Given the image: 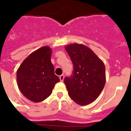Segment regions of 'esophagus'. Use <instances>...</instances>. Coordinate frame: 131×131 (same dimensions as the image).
<instances>
[{
    "label": "esophagus",
    "mask_w": 131,
    "mask_h": 131,
    "mask_svg": "<svg viewBox=\"0 0 131 131\" xmlns=\"http://www.w3.org/2000/svg\"><path fill=\"white\" fill-rule=\"evenodd\" d=\"M59 77H60V79L61 81H63V79H64V75H61Z\"/></svg>",
    "instance_id": "esophagus-1"
}]
</instances>
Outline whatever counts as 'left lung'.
<instances>
[{
	"label": "left lung",
	"mask_w": 131,
	"mask_h": 131,
	"mask_svg": "<svg viewBox=\"0 0 131 131\" xmlns=\"http://www.w3.org/2000/svg\"><path fill=\"white\" fill-rule=\"evenodd\" d=\"M73 64V75L66 77L68 95L78 104H89L99 96L106 84L104 63L91 48L81 44L65 47Z\"/></svg>",
	"instance_id": "1"
}]
</instances>
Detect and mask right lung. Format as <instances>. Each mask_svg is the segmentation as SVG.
<instances>
[{"instance_id": "obj_1", "label": "right lung", "mask_w": 131, "mask_h": 131, "mask_svg": "<svg viewBox=\"0 0 131 131\" xmlns=\"http://www.w3.org/2000/svg\"><path fill=\"white\" fill-rule=\"evenodd\" d=\"M52 49L43 47L31 53L17 70V83L23 95L34 102H40L52 92L60 79L54 74Z\"/></svg>"}]
</instances>
